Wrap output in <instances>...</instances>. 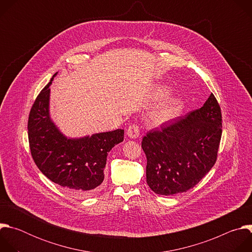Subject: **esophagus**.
I'll list each match as a JSON object with an SVG mask.
<instances>
[{"mask_svg": "<svg viewBox=\"0 0 252 252\" xmlns=\"http://www.w3.org/2000/svg\"><path fill=\"white\" fill-rule=\"evenodd\" d=\"M126 134L130 138H137L139 135V128L136 125H130L127 128Z\"/></svg>", "mask_w": 252, "mask_h": 252, "instance_id": "1", "label": "esophagus"}]
</instances>
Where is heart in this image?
Returning a JSON list of instances; mask_svg holds the SVG:
<instances>
[{"label": "heart", "mask_w": 252, "mask_h": 252, "mask_svg": "<svg viewBox=\"0 0 252 252\" xmlns=\"http://www.w3.org/2000/svg\"><path fill=\"white\" fill-rule=\"evenodd\" d=\"M170 94L169 89L159 88L155 94L156 98H164ZM183 111V102L177 97H172L164 101L153 113L152 120L156 125H164L175 120Z\"/></svg>", "instance_id": "1"}]
</instances>
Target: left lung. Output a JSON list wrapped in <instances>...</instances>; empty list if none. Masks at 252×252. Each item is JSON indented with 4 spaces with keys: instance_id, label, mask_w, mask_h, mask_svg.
Segmentation results:
<instances>
[{
    "instance_id": "1",
    "label": "left lung",
    "mask_w": 252,
    "mask_h": 252,
    "mask_svg": "<svg viewBox=\"0 0 252 252\" xmlns=\"http://www.w3.org/2000/svg\"><path fill=\"white\" fill-rule=\"evenodd\" d=\"M220 106L211 94L199 110L143 136L147 183L157 194L182 193L197 185L217 161L222 133Z\"/></svg>"
}]
</instances>
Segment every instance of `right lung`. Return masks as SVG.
<instances>
[{"label": "right lung", "instance_id": "right-lung-1", "mask_svg": "<svg viewBox=\"0 0 252 252\" xmlns=\"http://www.w3.org/2000/svg\"><path fill=\"white\" fill-rule=\"evenodd\" d=\"M50 83L35 98L29 116L28 135L34 163L55 184L78 197L96 192L104 178L107 154L124 140V129L67 137L50 115Z\"/></svg>", "mask_w": 252, "mask_h": 252}]
</instances>
